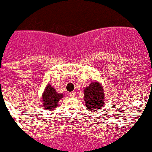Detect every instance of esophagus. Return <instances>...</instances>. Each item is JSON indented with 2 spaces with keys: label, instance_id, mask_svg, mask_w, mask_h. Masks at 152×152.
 <instances>
[{
  "label": "esophagus",
  "instance_id": "1",
  "mask_svg": "<svg viewBox=\"0 0 152 152\" xmlns=\"http://www.w3.org/2000/svg\"><path fill=\"white\" fill-rule=\"evenodd\" d=\"M69 95L70 97H75L76 96V93L75 92H70Z\"/></svg>",
  "mask_w": 152,
  "mask_h": 152
}]
</instances>
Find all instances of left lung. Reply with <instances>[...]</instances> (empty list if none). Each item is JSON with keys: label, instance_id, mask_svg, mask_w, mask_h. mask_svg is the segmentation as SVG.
Here are the masks:
<instances>
[{"label": "left lung", "instance_id": "left-lung-1", "mask_svg": "<svg viewBox=\"0 0 152 152\" xmlns=\"http://www.w3.org/2000/svg\"><path fill=\"white\" fill-rule=\"evenodd\" d=\"M84 101L86 107L92 111L99 110L104 104L105 93L104 87L100 83L97 81L92 82L84 89Z\"/></svg>", "mask_w": 152, "mask_h": 152}]
</instances>
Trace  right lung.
Segmentation results:
<instances>
[{
    "instance_id": "1",
    "label": "right lung",
    "mask_w": 152,
    "mask_h": 152,
    "mask_svg": "<svg viewBox=\"0 0 152 152\" xmlns=\"http://www.w3.org/2000/svg\"><path fill=\"white\" fill-rule=\"evenodd\" d=\"M64 95L62 94L57 93L55 88L48 83L45 88V90L42 95V106L47 110H55L58 105V101L63 98Z\"/></svg>"
}]
</instances>
